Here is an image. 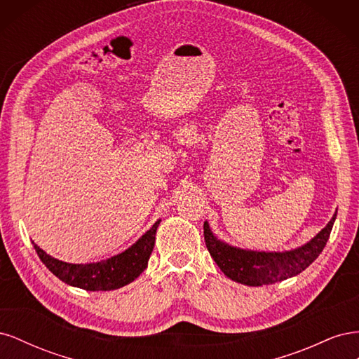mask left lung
Returning <instances> with one entry per match:
<instances>
[{
  "instance_id": "8db88e82",
  "label": "left lung",
  "mask_w": 359,
  "mask_h": 359,
  "mask_svg": "<svg viewBox=\"0 0 359 359\" xmlns=\"http://www.w3.org/2000/svg\"><path fill=\"white\" fill-rule=\"evenodd\" d=\"M335 217L337 211L316 236L287 252H257L231 245L212 233L208 222L203 223V236L211 257L226 277L245 286H264L295 277L310 266L327 245Z\"/></svg>"
}]
</instances>
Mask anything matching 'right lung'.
<instances>
[{"instance_id": "1", "label": "right lung", "mask_w": 359, "mask_h": 359, "mask_svg": "<svg viewBox=\"0 0 359 359\" xmlns=\"http://www.w3.org/2000/svg\"><path fill=\"white\" fill-rule=\"evenodd\" d=\"M161 220H157L149 231L130 245L123 253L115 255L106 260L93 264H67L49 256L34 243V248L43 264L64 283L83 290H115L132 283L148 266V260L153 253L157 227Z\"/></svg>"}]
</instances>
